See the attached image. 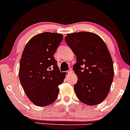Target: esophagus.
<instances>
[{
    "mask_svg": "<svg viewBox=\"0 0 130 130\" xmlns=\"http://www.w3.org/2000/svg\"><path fill=\"white\" fill-rule=\"evenodd\" d=\"M68 73H73L72 69H71V68H70V69L68 71Z\"/></svg>",
    "mask_w": 130,
    "mask_h": 130,
    "instance_id": "34e87169",
    "label": "esophagus"
}]
</instances>
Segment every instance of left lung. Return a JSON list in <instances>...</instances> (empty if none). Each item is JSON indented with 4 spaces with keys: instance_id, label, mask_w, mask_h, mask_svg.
Returning <instances> with one entry per match:
<instances>
[{
    "instance_id": "8db88e82",
    "label": "left lung",
    "mask_w": 130,
    "mask_h": 130,
    "mask_svg": "<svg viewBox=\"0 0 130 130\" xmlns=\"http://www.w3.org/2000/svg\"><path fill=\"white\" fill-rule=\"evenodd\" d=\"M65 41L76 56L73 67L78 79L74 86L76 96L89 106L101 103L109 92L114 74L106 44L100 37L89 32L68 34Z\"/></svg>"
}]
</instances>
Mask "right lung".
I'll use <instances>...</instances> for the list:
<instances>
[{
    "label": "right lung",
    "mask_w": 130,
    "mask_h": 130,
    "mask_svg": "<svg viewBox=\"0 0 130 130\" xmlns=\"http://www.w3.org/2000/svg\"><path fill=\"white\" fill-rule=\"evenodd\" d=\"M63 40V35L43 32L27 43L20 60L19 77L22 87L32 103L38 106L53 103L59 94V86L66 73L60 72L54 57Z\"/></svg>",
    "instance_id": "obj_1"
}]
</instances>
